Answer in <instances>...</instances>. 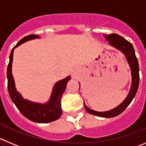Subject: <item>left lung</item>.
Segmentation results:
<instances>
[{
  "instance_id": "left-lung-1",
  "label": "left lung",
  "mask_w": 146,
  "mask_h": 146,
  "mask_svg": "<svg viewBox=\"0 0 146 146\" xmlns=\"http://www.w3.org/2000/svg\"><path fill=\"white\" fill-rule=\"evenodd\" d=\"M103 36L110 42V44L113 47H116L119 50L122 52V53L125 54L127 62L130 65V68H131L132 73V86L130 88V93H129L127 97L125 99V100L122 102L120 105L118 106L116 108L113 109L108 111H104V112H99V111H94L92 110H90L89 108L86 106L85 103H84V106L85 107L86 110L88 111L89 114H94L98 117H116L121 113L123 112L125 109L128 107L129 104L131 103L133 98L135 96L137 93V88L139 86V81H140V76H139V65L137 58H136L135 50L133 48V44L125 39L122 36L117 35V34H110V35H103Z\"/></svg>"
}]
</instances>
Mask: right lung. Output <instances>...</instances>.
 Here are the masks:
<instances>
[{"instance_id":"obj_1","label":"right lung","mask_w":146,"mask_h":146,"mask_svg":"<svg viewBox=\"0 0 146 146\" xmlns=\"http://www.w3.org/2000/svg\"><path fill=\"white\" fill-rule=\"evenodd\" d=\"M37 35H30L26 36L18 42L14 47L12 49L9 57V63L7 68V78H8V90L11 99L19 110L20 112L25 117L29 120L38 123H47L58 119L62 114L61 109V97L62 94L65 92V88L68 82L70 79V76L67 77L65 79L57 82L53 88L52 94L50 98V102L46 104H39L29 101L25 100L21 97V95L16 92L14 86V81L11 73L12 60H13V50L15 47H18L21 44L29 39L37 38Z\"/></svg>"}]
</instances>
